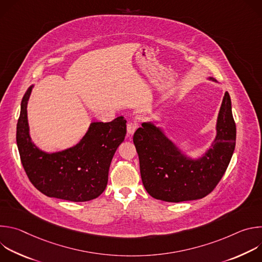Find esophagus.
I'll return each instance as SVG.
<instances>
[{
  "mask_svg": "<svg viewBox=\"0 0 262 262\" xmlns=\"http://www.w3.org/2000/svg\"><path fill=\"white\" fill-rule=\"evenodd\" d=\"M137 126L138 124L136 122H129L127 123V134L128 135H134V133L136 132L137 129Z\"/></svg>",
  "mask_w": 262,
  "mask_h": 262,
  "instance_id": "1",
  "label": "esophagus"
}]
</instances>
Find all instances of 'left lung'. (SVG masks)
<instances>
[{"instance_id": "8db88e82", "label": "left lung", "mask_w": 262, "mask_h": 262, "mask_svg": "<svg viewBox=\"0 0 262 262\" xmlns=\"http://www.w3.org/2000/svg\"><path fill=\"white\" fill-rule=\"evenodd\" d=\"M207 80L219 83L212 77ZM156 123L143 122L134 135L147 193L167 202L197 200L208 195L225 173L235 148L236 126L229 93H225L221 103L215 136L197 158L185 154Z\"/></svg>"}]
</instances>
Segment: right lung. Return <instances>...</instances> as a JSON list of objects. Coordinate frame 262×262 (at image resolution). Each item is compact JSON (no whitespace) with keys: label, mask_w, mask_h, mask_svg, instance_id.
Masks as SVG:
<instances>
[{"label":"right lung","mask_w":262,"mask_h":262,"mask_svg":"<svg viewBox=\"0 0 262 262\" xmlns=\"http://www.w3.org/2000/svg\"><path fill=\"white\" fill-rule=\"evenodd\" d=\"M34 85L26 91L16 126V144L23 167L35 188L48 197L73 202L97 198L105 190L108 169L126 135V120L92 121L84 137L63 150L48 152L31 138L28 101Z\"/></svg>","instance_id":"add662e5"}]
</instances>
